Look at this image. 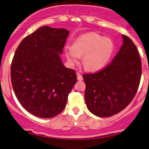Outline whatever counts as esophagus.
<instances>
[{
  "instance_id": "34e87169",
  "label": "esophagus",
  "mask_w": 149,
  "mask_h": 149,
  "mask_svg": "<svg viewBox=\"0 0 149 149\" xmlns=\"http://www.w3.org/2000/svg\"><path fill=\"white\" fill-rule=\"evenodd\" d=\"M77 79L79 81L83 80V77H82L81 74H80V73H77Z\"/></svg>"
}]
</instances>
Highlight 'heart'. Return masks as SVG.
<instances>
[{
    "label": "heart",
    "instance_id": "1",
    "mask_svg": "<svg viewBox=\"0 0 149 149\" xmlns=\"http://www.w3.org/2000/svg\"><path fill=\"white\" fill-rule=\"evenodd\" d=\"M114 49L113 41L96 33L82 35L74 41L73 47H66L65 54L71 63L83 56V65L90 71L103 68L109 61Z\"/></svg>",
    "mask_w": 149,
    "mask_h": 149
}]
</instances>
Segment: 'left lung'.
<instances>
[{"label": "left lung", "mask_w": 149, "mask_h": 149, "mask_svg": "<svg viewBox=\"0 0 149 149\" xmlns=\"http://www.w3.org/2000/svg\"><path fill=\"white\" fill-rule=\"evenodd\" d=\"M123 44L102 70L83 75L85 102L91 113L109 117L125 109L137 93L141 78V60L132 40L122 35Z\"/></svg>", "instance_id": "1"}]
</instances>
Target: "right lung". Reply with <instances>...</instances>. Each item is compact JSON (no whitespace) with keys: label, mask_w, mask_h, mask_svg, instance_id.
I'll return each mask as SVG.
<instances>
[{"label":"right lung","mask_w":149,"mask_h":149,"mask_svg":"<svg viewBox=\"0 0 149 149\" xmlns=\"http://www.w3.org/2000/svg\"><path fill=\"white\" fill-rule=\"evenodd\" d=\"M70 32L44 26L26 36L11 65L13 89L22 106L41 118H52L65 108L77 81L76 71L63 64L60 54Z\"/></svg>","instance_id":"right-lung-1"}]
</instances>
